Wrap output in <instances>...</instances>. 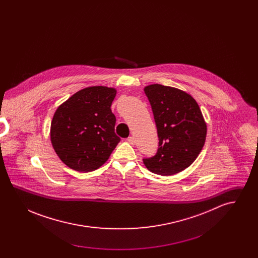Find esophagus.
<instances>
[{
    "label": "esophagus",
    "instance_id": "esophagus-1",
    "mask_svg": "<svg viewBox=\"0 0 258 258\" xmlns=\"http://www.w3.org/2000/svg\"><path fill=\"white\" fill-rule=\"evenodd\" d=\"M127 142L130 143V144H132V145H135V138L134 136H130L128 138H127Z\"/></svg>",
    "mask_w": 258,
    "mask_h": 258
}]
</instances>
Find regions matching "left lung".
Segmentation results:
<instances>
[{"label": "left lung", "mask_w": 258, "mask_h": 258, "mask_svg": "<svg viewBox=\"0 0 258 258\" xmlns=\"http://www.w3.org/2000/svg\"><path fill=\"white\" fill-rule=\"evenodd\" d=\"M158 130L159 149L143 159L148 170L161 176L183 171L205 144L207 125L196 99L184 91L153 84L144 88Z\"/></svg>", "instance_id": "obj_1"}]
</instances>
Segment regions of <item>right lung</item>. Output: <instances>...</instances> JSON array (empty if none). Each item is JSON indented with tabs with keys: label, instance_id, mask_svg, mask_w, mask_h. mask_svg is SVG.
I'll list each match as a JSON object with an SVG mask.
<instances>
[{
	"label": "right lung",
	"instance_id": "right-lung-1",
	"mask_svg": "<svg viewBox=\"0 0 258 258\" xmlns=\"http://www.w3.org/2000/svg\"><path fill=\"white\" fill-rule=\"evenodd\" d=\"M115 96L113 88L89 87L75 93L55 112L51 142L70 168L79 172L98 169L120 142L110 108Z\"/></svg>",
	"mask_w": 258,
	"mask_h": 258
}]
</instances>
